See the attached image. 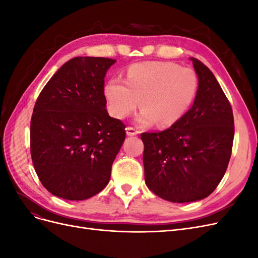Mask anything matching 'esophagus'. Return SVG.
I'll use <instances>...</instances> for the list:
<instances>
[{"label": "esophagus", "mask_w": 258, "mask_h": 258, "mask_svg": "<svg viewBox=\"0 0 258 258\" xmlns=\"http://www.w3.org/2000/svg\"><path fill=\"white\" fill-rule=\"evenodd\" d=\"M126 134H127V136L132 137V136L139 135V131L135 128H132V127H128V128H126Z\"/></svg>", "instance_id": "esophagus-1"}]
</instances>
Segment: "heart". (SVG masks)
<instances>
[{"mask_svg":"<svg viewBox=\"0 0 258 258\" xmlns=\"http://www.w3.org/2000/svg\"><path fill=\"white\" fill-rule=\"evenodd\" d=\"M198 90V79L191 69L172 62L153 61L132 64L127 80L112 77L104 86L110 113L116 118L129 115L140 104L143 108L136 123L148 127L158 121L166 127L179 120L189 110Z\"/></svg>","mask_w":258,"mask_h":258,"instance_id":"heart-1","label":"heart"}]
</instances>
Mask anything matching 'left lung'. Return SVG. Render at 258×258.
Segmentation results:
<instances>
[{
  "mask_svg": "<svg viewBox=\"0 0 258 258\" xmlns=\"http://www.w3.org/2000/svg\"><path fill=\"white\" fill-rule=\"evenodd\" d=\"M189 59L198 76L192 106L169 129L141 135L146 186L177 204L214 191L227 169L235 135L231 106L214 74L200 60Z\"/></svg>",
  "mask_w": 258,
  "mask_h": 258,
  "instance_id": "left-lung-1",
  "label": "left lung"
}]
</instances>
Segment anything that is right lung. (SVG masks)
I'll return each mask as SVG.
<instances>
[{
	"label": "right lung",
	"instance_id": "1",
	"mask_svg": "<svg viewBox=\"0 0 258 258\" xmlns=\"http://www.w3.org/2000/svg\"><path fill=\"white\" fill-rule=\"evenodd\" d=\"M116 60L75 57L38 96L31 119V157L43 186L67 200L102 190L126 138L124 124L106 111L104 77Z\"/></svg>",
	"mask_w": 258,
	"mask_h": 258
}]
</instances>
